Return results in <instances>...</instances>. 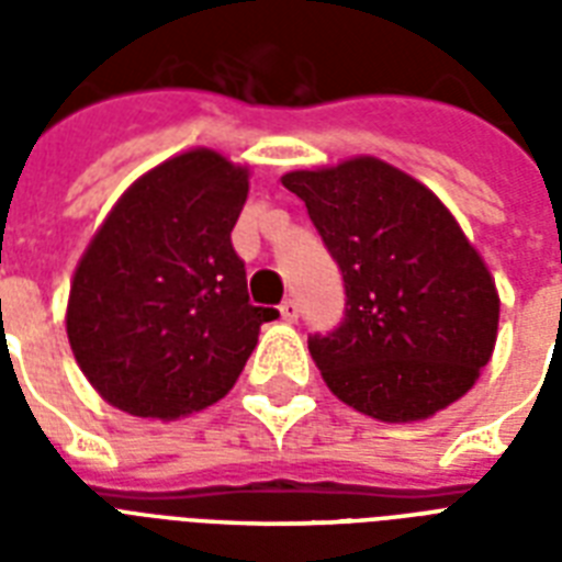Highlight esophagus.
<instances>
[{
    "instance_id": "obj_1",
    "label": "esophagus",
    "mask_w": 562,
    "mask_h": 562,
    "mask_svg": "<svg viewBox=\"0 0 562 562\" xmlns=\"http://www.w3.org/2000/svg\"><path fill=\"white\" fill-rule=\"evenodd\" d=\"M280 315H282V321H289V324H294V321H297V317H300L297 300H285V303H282V306H280Z\"/></svg>"
}]
</instances>
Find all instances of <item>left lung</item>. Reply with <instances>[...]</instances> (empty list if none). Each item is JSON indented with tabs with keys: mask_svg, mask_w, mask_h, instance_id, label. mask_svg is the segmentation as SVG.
I'll return each instance as SVG.
<instances>
[{
	"mask_svg": "<svg viewBox=\"0 0 562 562\" xmlns=\"http://www.w3.org/2000/svg\"><path fill=\"white\" fill-rule=\"evenodd\" d=\"M282 187L341 268V326L308 352L329 391L382 423H417L461 400L498 335V291L446 203L379 157L289 171Z\"/></svg>",
	"mask_w": 562,
	"mask_h": 562,
	"instance_id": "8db88e82",
	"label": "left lung"
}]
</instances>
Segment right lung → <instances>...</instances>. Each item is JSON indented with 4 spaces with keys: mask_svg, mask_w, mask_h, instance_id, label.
<instances>
[{
    "mask_svg": "<svg viewBox=\"0 0 562 562\" xmlns=\"http://www.w3.org/2000/svg\"><path fill=\"white\" fill-rule=\"evenodd\" d=\"M247 166L212 148L169 157L134 180L75 268L66 335L113 408L178 419L227 396L259 326L245 262L229 241L247 201Z\"/></svg>",
    "mask_w": 562,
    "mask_h": 562,
    "instance_id": "obj_1",
    "label": "right lung"
}]
</instances>
